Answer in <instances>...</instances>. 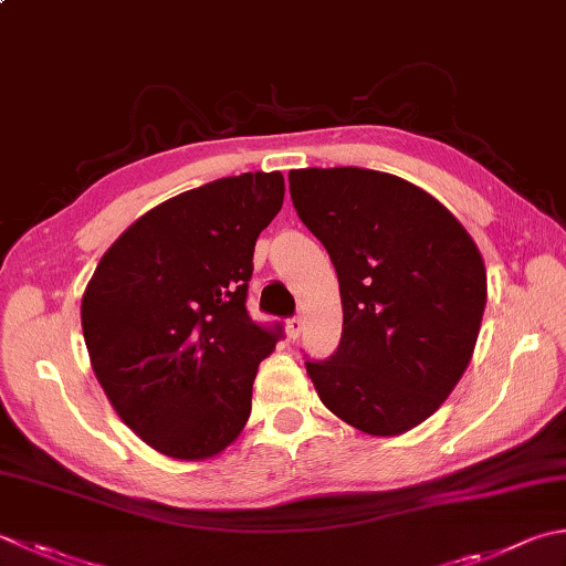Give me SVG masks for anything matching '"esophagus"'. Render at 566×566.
I'll use <instances>...</instances> for the list:
<instances>
[{
	"instance_id": "esophagus-1",
	"label": "esophagus",
	"mask_w": 566,
	"mask_h": 566,
	"mask_svg": "<svg viewBox=\"0 0 566 566\" xmlns=\"http://www.w3.org/2000/svg\"><path fill=\"white\" fill-rule=\"evenodd\" d=\"M302 318L298 316H292V318H286V336H290L292 340H296L298 338V334H302Z\"/></svg>"
}]
</instances>
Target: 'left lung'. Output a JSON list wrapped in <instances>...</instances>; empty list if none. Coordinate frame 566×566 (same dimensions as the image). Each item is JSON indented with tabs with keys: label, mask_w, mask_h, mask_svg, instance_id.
Instances as JSON below:
<instances>
[{
	"label": "left lung",
	"mask_w": 566,
	"mask_h": 566,
	"mask_svg": "<svg viewBox=\"0 0 566 566\" xmlns=\"http://www.w3.org/2000/svg\"><path fill=\"white\" fill-rule=\"evenodd\" d=\"M302 223L334 262L343 334L306 373L331 412L378 437L424 422L461 380L485 308V268L463 226L400 176L290 171Z\"/></svg>",
	"instance_id": "1"
}]
</instances>
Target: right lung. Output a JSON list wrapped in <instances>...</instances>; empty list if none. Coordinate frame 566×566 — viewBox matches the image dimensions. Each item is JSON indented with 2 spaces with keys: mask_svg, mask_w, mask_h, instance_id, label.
Segmentation results:
<instances>
[{
  "mask_svg": "<svg viewBox=\"0 0 566 566\" xmlns=\"http://www.w3.org/2000/svg\"><path fill=\"white\" fill-rule=\"evenodd\" d=\"M282 201L280 171L191 188L122 232L87 284L81 318L97 380L166 457H213L248 422L258 365L284 338L280 321L248 312L254 242Z\"/></svg>",
  "mask_w": 566,
  "mask_h": 566,
  "instance_id": "1",
  "label": "right lung"
}]
</instances>
